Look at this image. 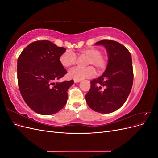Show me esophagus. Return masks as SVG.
<instances>
[{"mask_svg":"<svg viewBox=\"0 0 158 158\" xmlns=\"http://www.w3.org/2000/svg\"><path fill=\"white\" fill-rule=\"evenodd\" d=\"M80 82V80H74V83H78V82Z\"/></svg>","mask_w":158,"mask_h":158,"instance_id":"obj_1","label":"esophagus"}]
</instances>
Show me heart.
I'll return each instance as SVG.
<instances>
[{
  "label": "heart",
  "mask_w": 158,
  "mask_h": 158,
  "mask_svg": "<svg viewBox=\"0 0 158 158\" xmlns=\"http://www.w3.org/2000/svg\"><path fill=\"white\" fill-rule=\"evenodd\" d=\"M79 56H87L88 59L85 65H92L96 68L98 71L102 70L106 65V59L102 55V51L95 48L91 47L80 50L78 52ZM77 60V58L74 52L67 50L61 54L59 58V61L61 65L64 68H70L74 65ZM95 74V70L92 66L88 67H76L71 69L68 73L69 77L75 80H81L84 78H90Z\"/></svg>",
  "instance_id": "b5f03b06"
}]
</instances>
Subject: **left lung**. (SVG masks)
Returning a JSON list of instances; mask_svg holds the SVG:
<instances>
[{
    "mask_svg": "<svg viewBox=\"0 0 158 158\" xmlns=\"http://www.w3.org/2000/svg\"><path fill=\"white\" fill-rule=\"evenodd\" d=\"M95 45L106 47L108 63L103 74L91 81L85 100L94 111L111 113L121 107L130 94L134 77L132 57L118 42L102 40Z\"/></svg>",
    "mask_w": 158,
    "mask_h": 158,
    "instance_id": "obj_1",
    "label": "left lung"
}]
</instances>
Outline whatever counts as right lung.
Returning <instances> with one entry per match:
<instances>
[{
    "label": "right lung",
    "instance_id": "add662e5",
    "mask_svg": "<svg viewBox=\"0 0 158 158\" xmlns=\"http://www.w3.org/2000/svg\"><path fill=\"white\" fill-rule=\"evenodd\" d=\"M66 51L49 41H36L27 45L17 62L18 82L22 96L33 111L50 115L67 102V90L74 80L55 82L67 73L59 58Z\"/></svg>",
    "mask_w": 158,
    "mask_h": 158
}]
</instances>
